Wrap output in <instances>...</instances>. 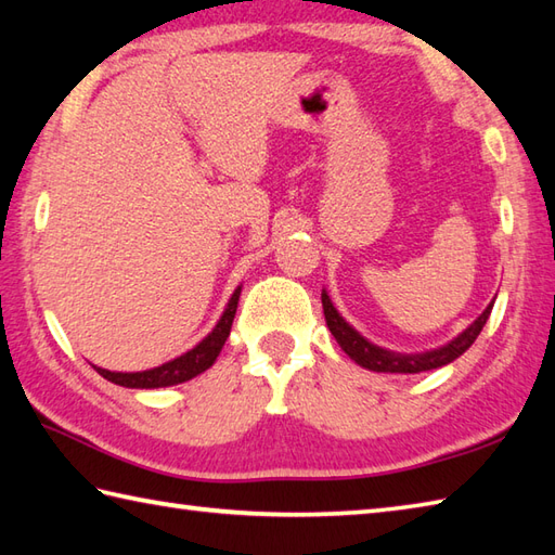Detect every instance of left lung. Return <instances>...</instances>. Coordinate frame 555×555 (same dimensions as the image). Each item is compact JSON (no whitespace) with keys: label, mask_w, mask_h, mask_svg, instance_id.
I'll use <instances>...</instances> for the list:
<instances>
[{"label":"left lung","mask_w":555,"mask_h":555,"mask_svg":"<svg viewBox=\"0 0 555 555\" xmlns=\"http://www.w3.org/2000/svg\"><path fill=\"white\" fill-rule=\"evenodd\" d=\"M322 308H324L328 332L334 334L336 344L346 350V356L350 360H356L360 367L370 372H386V374H420V372L439 370L443 364L463 356V352L475 344L477 336L481 334V328H485L493 308V300L489 302V308L465 328V332H460L453 340H448L446 346L424 350V352H396V350H386L382 346L372 344V340L364 338L358 328H352L344 317L338 314L326 291H322Z\"/></svg>","instance_id":"8db88e82"}]
</instances>
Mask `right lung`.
Returning a JSON list of instances; mask_svg holds the SVG:
<instances>
[{"label":"right lung","mask_w":555,"mask_h":555,"mask_svg":"<svg viewBox=\"0 0 555 555\" xmlns=\"http://www.w3.org/2000/svg\"><path fill=\"white\" fill-rule=\"evenodd\" d=\"M238 298H241V286L233 291V296L227 302V308H223V314L219 317L217 326L211 328V332L203 340H199L195 348L183 352V356H179V358L159 364V367H152L145 372H109V370L98 367V364H92V367H95L98 374H102L107 382L126 386V388H164V386L191 382L193 376L209 370L211 364H215V360L219 358V352L231 334V324L235 317V308H238Z\"/></svg>","instance_id":"right-lung-1"}]
</instances>
